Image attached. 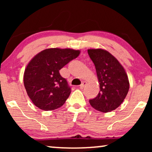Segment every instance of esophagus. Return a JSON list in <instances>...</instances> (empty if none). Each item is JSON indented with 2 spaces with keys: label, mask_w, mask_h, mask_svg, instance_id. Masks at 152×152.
Wrapping results in <instances>:
<instances>
[{
  "label": "esophagus",
  "mask_w": 152,
  "mask_h": 152,
  "mask_svg": "<svg viewBox=\"0 0 152 152\" xmlns=\"http://www.w3.org/2000/svg\"><path fill=\"white\" fill-rule=\"evenodd\" d=\"M86 84H87V82H83L82 83V84L80 85V88H81V89H83L84 88L85 86H86Z\"/></svg>",
  "instance_id": "esophagus-1"
}]
</instances>
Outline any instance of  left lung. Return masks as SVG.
Masks as SVG:
<instances>
[{
  "mask_svg": "<svg viewBox=\"0 0 152 152\" xmlns=\"http://www.w3.org/2000/svg\"><path fill=\"white\" fill-rule=\"evenodd\" d=\"M88 53L96 69L99 92L89 102L97 111L107 113L123 102L129 89L125 70L111 53L103 49H88Z\"/></svg>",
  "mask_w": 152,
  "mask_h": 152,
  "instance_id": "8db88e82",
  "label": "left lung"
}]
</instances>
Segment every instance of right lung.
Instances as JSON below:
<instances>
[{
	"mask_svg": "<svg viewBox=\"0 0 152 152\" xmlns=\"http://www.w3.org/2000/svg\"><path fill=\"white\" fill-rule=\"evenodd\" d=\"M80 53L79 50L48 48L31 59L25 70L23 82L28 95L37 107L51 111L64 105L71 88L59 70Z\"/></svg>",
	"mask_w": 152,
	"mask_h": 152,
	"instance_id": "add662e5",
	"label": "right lung"
}]
</instances>
